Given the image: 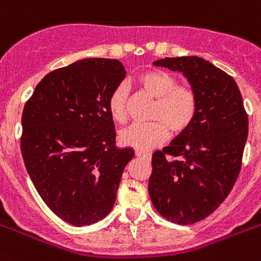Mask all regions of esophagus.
Here are the masks:
<instances>
[{
    "label": "esophagus",
    "instance_id": "esophagus-1",
    "mask_svg": "<svg viewBox=\"0 0 261 261\" xmlns=\"http://www.w3.org/2000/svg\"><path fill=\"white\" fill-rule=\"evenodd\" d=\"M135 155L139 156V158H143V160L150 161L151 160V154L146 151H141V150H135Z\"/></svg>",
    "mask_w": 261,
    "mask_h": 261
}]
</instances>
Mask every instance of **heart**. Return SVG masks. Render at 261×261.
Returning <instances> with one entry per match:
<instances>
[{"label":"heart","instance_id":"heart-1","mask_svg":"<svg viewBox=\"0 0 261 261\" xmlns=\"http://www.w3.org/2000/svg\"><path fill=\"white\" fill-rule=\"evenodd\" d=\"M143 92L155 99L150 119L154 122L133 124L120 133V142L135 150L147 151L162 145L173 134H181L192 124L197 112V96L189 86L178 84L175 76L164 71H147L137 80ZM128 88L115 87L109 96V111L112 119L123 123L127 119Z\"/></svg>","mask_w":261,"mask_h":261}]
</instances>
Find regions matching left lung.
I'll return each mask as SVG.
<instances>
[{"instance_id":"obj_1","label":"left lung","mask_w":261,"mask_h":261,"mask_svg":"<svg viewBox=\"0 0 261 261\" xmlns=\"http://www.w3.org/2000/svg\"><path fill=\"white\" fill-rule=\"evenodd\" d=\"M154 65L182 72L197 96L194 120L152 154L149 179L156 212L169 221L189 225L213 213L233 188L248 137V115L233 77L209 61L165 57Z\"/></svg>"}]
</instances>
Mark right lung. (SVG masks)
Listing matches in <instances>:
<instances>
[{
    "instance_id": "1",
    "label": "right lung",
    "mask_w": 261,
    "mask_h": 261,
    "mask_svg": "<svg viewBox=\"0 0 261 261\" xmlns=\"http://www.w3.org/2000/svg\"><path fill=\"white\" fill-rule=\"evenodd\" d=\"M126 76L114 59H84L37 84L22 112L21 152L46 206L75 226L105 219L134 150L115 146L109 96Z\"/></svg>"
}]
</instances>
